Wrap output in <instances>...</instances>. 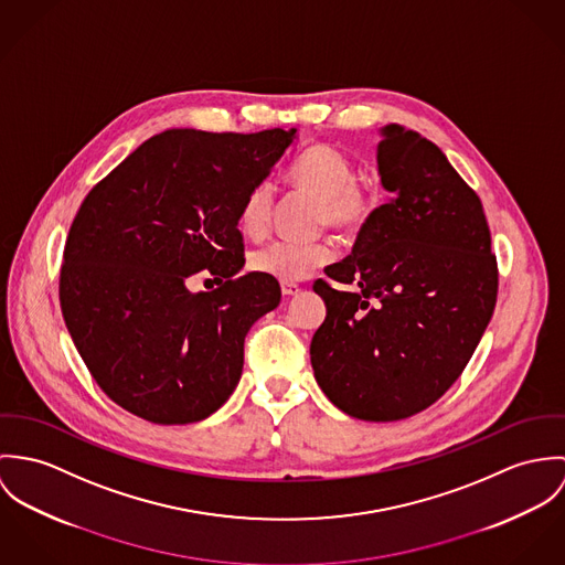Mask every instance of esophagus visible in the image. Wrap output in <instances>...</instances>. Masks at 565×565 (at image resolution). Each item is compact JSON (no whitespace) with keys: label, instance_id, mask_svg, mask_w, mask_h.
I'll use <instances>...</instances> for the list:
<instances>
[{"label":"esophagus","instance_id":"obj_1","mask_svg":"<svg viewBox=\"0 0 565 565\" xmlns=\"http://www.w3.org/2000/svg\"><path fill=\"white\" fill-rule=\"evenodd\" d=\"M301 292V288L297 286V284H281V295L286 297V299H290V297H297Z\"/></svg>","mask_w":565,"mask_h":565}]
</instances>
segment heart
Returning a JSON list of instances; mask_svg holds the SVG:
<instances>
[{"label": "heart", "instance_id": "1", "mask_svg": "<svg viewBox=\"0 0 565 565\" xmlns=\"http://www.w3.org/2000/svg\"><path fill=\"white\" fill-rule=\"evenodd\" d=\"M290 180L297 189L320 199V223L335 232H358L369 223L379 207L376 190L358 182L353 160L333 145H312L290 169ZM275 205L273 182H257L243 199L238 221L241 230L257 238L268 230ZM333 252L329 245L313 243H270L252 255L253 270L273 277L281 284L303 281L329 264Z\"/></svg>", "mask_w": 565, "mask_h": 565}]
</instances>
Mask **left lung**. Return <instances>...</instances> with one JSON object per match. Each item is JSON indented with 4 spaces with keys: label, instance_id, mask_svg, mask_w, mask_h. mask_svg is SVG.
I'll return each mask as SVG.
<instances>
[{
    "label": "left lung",
    "instance_id": "left-lung-1",
    "mask_svg": "<svg viewBox=\"0 0 565 565\" xmlns=\"http://www.w3.org/2000/svg\"><path fill=\"white\" fill-rule=\"evenodd\" d=\"M376 171L392 199L360 230L353 252L324 268L327 316L310 344L313 376L344 414L409 418L457 381L497 306L499 270L483 205L438 145L390 124Z\"/></svg>",
    "mask_w": 565,
    "mask_h": 565
}]
</instances>
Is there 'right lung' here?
<instances>
[{"label":"right lung","instance_id":"add662e5","mask_svg":"<svg viewBox=\"0 0 565 565\" xmlns=\"http://www.w3.org/2000/svg\"><path fill=\"white\" fill-rule=\"evenodd\" d=\"M297 140L292 129H169L84 199L64 245L61 308L99 387L156 425L212 416L236 390L245 338L281 301L245 266L238 212ZM203 269L222 286L192 294Z\"/></svg>","mask_w":565,"mask_h":565}]
</instances>
